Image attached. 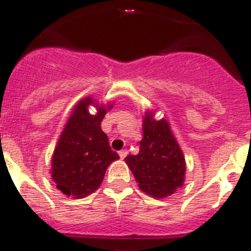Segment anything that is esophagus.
I'll return each mask as SVG.
<instances>
[{
	"instance_id": "esophagus-1",
	"label": "esophagus",
	"mask_w": 251,
	"mask_h": 251,
	"mask_svg": "<svg viewBox=\"0 0 251 251\" xmlns=\"http://www.w3.org/2000/svg\"><path fill=\"white\" fill-rule=\"evenodd\" d=\"M119 155H120L121 159H125V157L127 156V151H126V150H121V151H119Z\"/></svg>"
}]
</instances>
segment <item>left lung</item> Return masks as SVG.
<instances>
[{"mask_svg":"<svg viewBox=\"0 0 251 251\" xmlns=\"http://www.w3.org/2000/svg\"><path fill=\"white\" fill-rule=\"evenodd\" d=\"M137 155H128L125 162L132 171L140 190L156 199L176 193L184 185L186 162L168 120H155L146 111Z\"/></svg>","mask_w":251,"mask_h":251,"instance_id":"left-lung-1","label":"left lung"}]
</instances>
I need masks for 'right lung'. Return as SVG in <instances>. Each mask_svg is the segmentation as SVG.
I'll return each mask as SVG.
<instances>
[{
	"mask_svg": "<svg viewBox=\"0 0 251 251\" xmlns=\"http://www.w3.org/2000/svg\"><path fill=\"white\" fill-rule=\"evenodd\" d=\"M94 104L98 111L88 112ZM112 109L99 105L90 96L74 107L61 132L51 160V176L58 190L74 199L86 198L99 189L111 162L120 159L101 130V121Z\"/></svg>",
	"mask_w": 251,
	"mask_h": 251,
	"instance_id": "obj_1",
	"label": "right lung"
}]
</instances>
